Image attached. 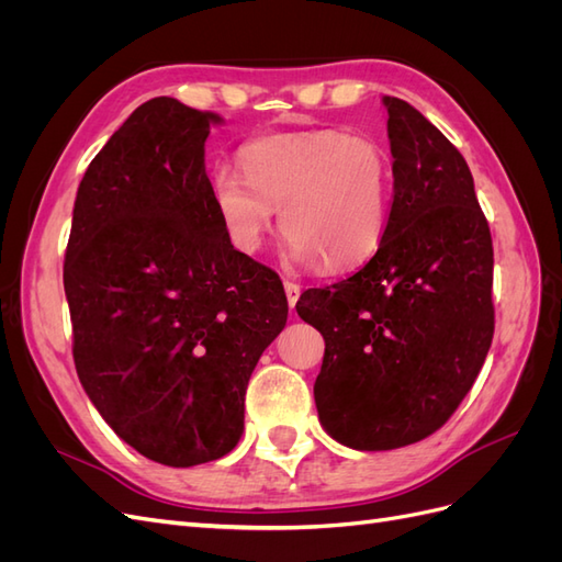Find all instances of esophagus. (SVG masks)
I'll return each instance as SVG.
<instances>
[{
    "mask_svg": "<svg viewBox=\"0 0 562 562\" xmlns=\"http://www.w3.org/2000/svg\"><path fill=\"white\" fill-rule=\"evenodd\" d=\"M283 288H285V297H288V304H291V310H293V307H295V302L300 300L302 288H300L297 283H293V281H283Z\"/></svg>",
    "mask_w": 562,
    "mask_h": 562,
    "instance_id": "esophagus-1",
    "label": "esophagus"
}]
</instances>
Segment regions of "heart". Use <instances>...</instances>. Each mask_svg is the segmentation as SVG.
Here are the masks:
<instances>
[{"instance_id":"obj_1","label":"heart","mask_w":562,"mask_h":562,"mask_svg":"<svg viewBox=\"0 0 562 562\" xmlns=\"http://www.w3.org/2000/svg\"><path fill=\"white\" fill-rule=\"evenodd\" d=\"M241 168L220 164L211 194L229 244L255 255L281 209L285 258L326 269L366 262L384 239L396 171L368 135L302 131L265 135L241 149Z\"/></svg>"}]
</instances>
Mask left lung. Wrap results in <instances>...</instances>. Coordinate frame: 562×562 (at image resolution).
<instances>
[{"label":"left lung","mask_w":562,"mask_h":562,"mask_svg":"<svg viewBox=\"0 0 562 562\" xmlns=\"http://www.w3.org/2000/svg\"><path fill=\"white\" fill-rule=\"evenodd\" d=\"M394 203L370 262L302 293L321 330V427L353 450H394L450 419L495 333L492 236L459 149L427 116L384 95Z\"/></svg>","instance_id":"obj_1"}]
</instances>
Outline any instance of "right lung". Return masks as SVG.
<instances>
[{"label": "right lung", "mask_w": 562, "mask_h": 562, "mask_svg": "<svg viewBox=\"0 0 562 562\" xmlns=\"http://www.w3.org/2000/svg\"><path fill=\"white\" fill-rule=\"evenodd\" d=\"M223 119L151 98L83 173L63 283L79 382L151 462L234 450L246 386L288 318L277 271L236 250L206 176Z\"/></svg>", "instance_id": "right-lung-1"}]
</instances>
